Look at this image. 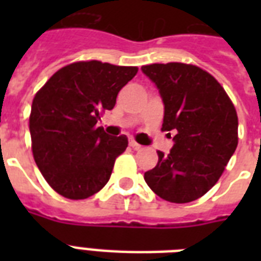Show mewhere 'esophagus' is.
I'll list each match as a JSON object with an SVG mask.
<instances>
[{"label":"esophagus","instance_id":"1","mask_svg":"<svg viewBox=\"0 0 261 261\" xmlns=\"http://www.w3.org/2000/svg\"><path fill=\"white\" fill-rule=\"evenodd\" d=\"M130 146L133 147V149H135V150H138V149H141V145H139V143H137L134 141V139H130Z\"/></svg>","mask_w":261,"mask_h":261}]
</instances>
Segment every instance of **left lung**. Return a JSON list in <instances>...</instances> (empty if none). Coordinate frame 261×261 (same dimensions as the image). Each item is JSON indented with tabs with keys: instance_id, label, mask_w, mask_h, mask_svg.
<instances>
[{
	"instance_id": "left-lung-1",
	"label": "left lung",
	"mask_w": 261,
	"mask_h": 261,
	"mask_svg": "<svg viewBox=\"0 0 261 261\" xmlns=\"http://www.w3.org/2000/svg\"><path fill=\"white\" fill-rule=\"evenodd\" d=\"M141 70L164 102L163 131L174 133L169 154L145 172V181L164 200H196L218 181L239 143L237 112L221 84L200 67L153 63Z\"/></svg>"
}]
</instances>
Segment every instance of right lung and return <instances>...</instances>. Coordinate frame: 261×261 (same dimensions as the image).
<instances>
[{"mask_svg": "<svg viewBox=\"0 0 261 261\" xmlns=\"http://www.w3.org/2000/svg\"><path fill=\"white\" fill-rule=\"evenodd\" d=\"M138 67L100 61L59 69L32 101L30 131L35 163L54 191L87 199L106 186L115 160L126 150V135L106 134L97 120Z\"/></svg>", "mask_w": 261, "mask_h": 261, "instance_id": "right-lung-1", "label": "right lung"}]
</instances>
